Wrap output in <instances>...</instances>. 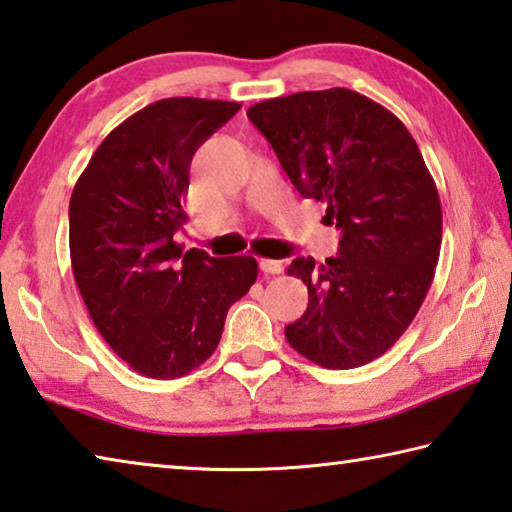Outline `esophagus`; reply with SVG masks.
Here are the masks:
<instances>
[{"mask_svg": "<svg viewBox=\"0 0 512 512\" xmlns=\"http://www.w3.org/2000/svg\"><path fill=\"white\" fill-rule=\"evenodd\" d=\"M259 268H262V271L268 275H277V273H282L284 264L280 262V259H259Z\"/></svg>", "mask_w": 512, "mask_h": 512, "instance_id": "esophagus-1", "label": "esophagus"}]
</instances>
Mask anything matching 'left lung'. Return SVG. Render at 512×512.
<instances>
[{
	"mask_svg": "<svg viewBox=\"0 0 512 512\" xmlns=\"http://www.w3.org/2000/svg\"><path fill=\"white\" fill-rule=\"evenodd\" d=\"M305 198L327 205L339 255L296 257L289 275L309 305L284 327L302 357L348 370L377 359L406 332L431 287L443 241L436 183L418 144L391 110L332 88L248 108Z\"/></svg>",
	"mask_w": 512,
	"mask_h": 512,
	"instance_id": "8db88e82",
	"label": "left lung"
}]
</instances>
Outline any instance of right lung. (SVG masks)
Returning <instances> with one entry per match:
<instances>
[{
    "label": "right lung",
    "instance_id": "right-lung-1",
    "mask_svg": "<svg viewBox=\"0 0 512 512\" xmlns=\"http://www.w3.org/2000/svg\"><path fill=\"white\" fill-rule=\"evenodd\" d=\"M241 103L155 101L112 131L69 201L74 280L99 334L135 372L176 379L212 357L228 309L257 280L255 257L183 250L192 158Z\"/></svg>",
    "mask_w": 512,
    "mask_h": 512
}]
</instances>
